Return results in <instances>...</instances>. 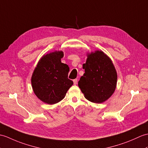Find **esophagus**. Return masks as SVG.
Returning a JSON list of instances; mask_svg holds the SVG:
<instances>
[{"instance_id":"34e87169","label":"esophagus","mask_w":148,"mask_h":148,"mask_svg":"<svg viewBox=\"0 0 148 148\" xmlns=\"http://www.w3.org/2000/svg\"><path fill=\"white\" fill-rule=\"evenodd\" d=\"M73 82H74V84H77V79H75L73 80Z\"/></svg>"}]
</instances>
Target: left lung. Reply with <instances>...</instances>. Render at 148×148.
<instances>
[{
	"label": "left lung",
	"instance_id": "left-lung-1",
	"mask_svg": "<svg viewBox=\"0 0 148 148\" xmlns=\"http://www.w3.org/2000/svg\"><path fill=\"white\" fill-rule=\"evenodd\" d=\"M82 65L85 73L81 77L78 86L84 97L95 103H101L114 92L117 74L112 61L102 51L88 53Z\"/></svg>",
	"mask_w": 148,
	"mask_h": 148
}]
</instances>
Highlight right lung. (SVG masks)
Instances as JSON below:
<instances>
[{
	"mask_svg": "<svg viewBox=\"0 0 148 148\" xmlns=\"http://www.w3.org/2000/svg\"><path fill=\"white\" fill-rule=\"evenodd\" d=\"M62 51H55L41 58L32 77L33 90L41 101L49 105L60 101L73 81L68 79L69 67L61 62Z\"/></svg>",
	"mask_w": 148,
	"mask_h": 148,
	"instance_id": "1",
	"label": "right lung"
}]
</instances>
